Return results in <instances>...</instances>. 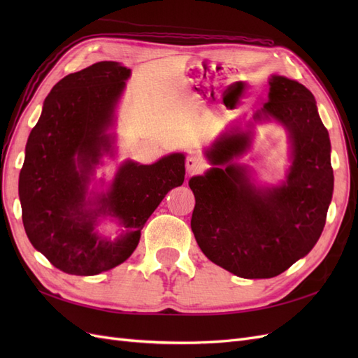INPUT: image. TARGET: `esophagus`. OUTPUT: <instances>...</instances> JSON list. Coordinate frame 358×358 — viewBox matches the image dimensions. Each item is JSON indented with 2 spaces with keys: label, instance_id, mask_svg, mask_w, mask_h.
I'll use <instances>...</instances> for the list:
<instances>
[{
  "label": "esophagus",
  "instance_id": "esophagus-1",
  "mask_svg": "<svg viewBox=\"0 0 358 358\" xmlns=\"http://www.w3.org/2000/svg\"><path fill=\"white\" fill-rule=\"evenodd\" d=\"M185 166H187L188 175H196V173H200V171L204 170L206 162H204V159H203L200 155L192 154V155H189V157L187 158Z\"/></svg>",
  "mask_w": 358,
  "mask_h": 358
}]
</instances>
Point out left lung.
Instances as JSON below:
<instances>
[{"instance_id":"8db88e82","label":"left lung","mask_w":358,"mask_h":358,"mask_svg":"<svg viewBox=\"0 0 358 358\" xmlns=\"http://www.w3.org/2000/svg\"><path fill=\"white\" fill-rule=\"evenodd\" d=\"M268 101L254 121L275 119L289 134L291 166L279 187L258 188L233 159L251 131L233 128L206 158L213 167L189 179L196 197L191 230L212 263L246 279L278 276L315 246L333 196L330 138L317 101L301 83L272 76Z\"/></svg>"}]
</instances>
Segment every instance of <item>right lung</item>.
<instances>
[{
	"instance_id": "add662e5",
	"label": "right lung",
	"mask_w": 358,
	"mask_h": 358,
	"mask_svg": "<svg viewBox=\"0 0 358 358\" xmlns=\"http://www.w3.org/2000/svg\"><path fill=\"white\" fill-rule=\"evenodd\" d=\"M131 70L101 61L53 86L28 137L19 175L22 221L29 242L57 268L94 276L134 252L145 222L166 194L185 179V155L155 164L127 161L106 194L86 199L94 167L112 154L115 107ZM116 217L124 233L115 241L94 230L98 218Z\"/></svg>"
}]
</instances>
